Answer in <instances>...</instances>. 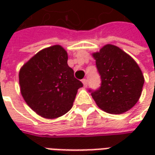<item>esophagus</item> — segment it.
I'll return each mask as SVG.
<instances>
[{"label": "esophagus", "instance_id": "1", "mask_svg": "<svg viewBox=\"0 0 155 155\" xmlns=\"http://www.w3.org/2000/svg\"><path fill=\"white\" fill-rule=\"evenodd\" d=\"M82 83H83V84H84V87H87L88 81L86 80V79H84V80H82Z\"/></svg>", "mask_w": 155, "mask_h": 155}]
</instances>
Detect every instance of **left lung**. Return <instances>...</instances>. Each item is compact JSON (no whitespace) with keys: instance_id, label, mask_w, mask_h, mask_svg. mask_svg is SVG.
Listing matches in <instances>:
<instances>
[{"instance_id":"obj_1","label":"left lung","mask_w":155,"mask_h":155,"mask_svg":"<svg viewBox=\"0 0 155 155\" xmlns=\"http://www.w3.org/2000/svg\"><path fill=\"white\" fill-rule=\"evenodd\" d=\"M101 86L91 90L92 97L101 110L110 114L126 112L139 101L144 79L135 61L121 49L106 45L93 54Z\"/></svg>"}]
</instances>
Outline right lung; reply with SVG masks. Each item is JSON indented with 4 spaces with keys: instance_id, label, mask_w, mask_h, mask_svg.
<instances>
[{
    "instance_id": "right-lung-1",
    "label": "right lung",
    "mask_w": 155,
    "mask_h": 155,
    "mask_svg": "<svg viewBox=\"0 0 155 155\" xmlns=\"http://www.w3.org/2000/svg\"><path fill=\"white\" fill-rule=\"evenodd\" d=\"M67 52L61 45L42 50L25 63L19 73L21 92L39 115L55 119L73 105L81 81L67 64Z\"/></svg>"
}]
</instances>
